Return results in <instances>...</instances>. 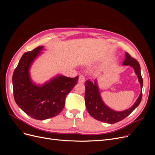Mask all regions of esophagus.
Listing matches in <instances>:
<instances>
[{"instance_id": "34e87169", "label": "esophagus", "mask_w": 155, "mask_h": 155, "mask_svg": "<svg viewBox=\"0 0 155 155\" xmlns=\"http://www.w3.org/2000/svg\"><path fill=\"white\" fill-rule=\"evenodd\" d=\"M85 81V76H83V75H80L79 77V82L81 83H83Z\"/></svg>"}]
</instances>
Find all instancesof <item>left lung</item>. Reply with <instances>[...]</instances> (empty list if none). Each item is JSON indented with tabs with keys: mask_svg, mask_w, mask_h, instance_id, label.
I'll use <instances>...</instances> for the list:
<instances>
[{
	"mask_svg": "<svg viewBox=\"0 0 155 155\" xmlns=\"http://www.w3.org/2000/svg\"><path fill=\"white\" fill-rule=\"evenodd\" d=\"M122 64L125 66H130L134 69V72L138 77L140 87H141L140 96L134 105L129 109L122 111H116L110 109L102 100L96 79H95L94 82L87 80L85 83V101L87 110L92 118L102 122L110 124L118 122L128 116L141 102L142 97L143 79L142 78L141 71H140L141 69H140L139 63L135 59L131 57L128 53L125 52V59Z\"/></svg>",
	"mask_w": 155,
	"mask_h": 155,
	"instance_id": "left-lung-1",
	"label": "left lung"
}]
</instances>
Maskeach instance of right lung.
<instances>
[{
    "mask_svg": "<svg viewBox=\"0 0 155 155\" xmlns=\"http://www.w3.org/2000/svg\"><path fill=\"white\" fill-rule=\"evenodd\" d=\"M43 50L44 46H40L23 54L12 77L17 105L31 118L39 120L58 115L63 109L68 94L78 81V76L68 78L58 74L43 85L33 81L30 70Z\"/></svg>",
    "mask_w": 155,
    "mask_h": 155,
    "instance_id": "add662e5",
    "label": "right lung"
}]
</instances>
